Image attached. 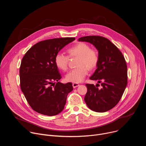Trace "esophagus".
<instances>
[{
	"label": "esophagus",
	"instance_id": "34e87169",
	"mask_svg": "<svg viewBox=\"0 0 146 146\" xmlns=\"http://www.w3.org/2000/svg\"><path fill=\"white\" fill-rule=\"evenodd\" d=\"M79 86H80V84H78V83H76V82L73 83V88H76V87H78Z\"/></svg>",
	"mask_w": 146,
	"mask_h": 146
}]
</instances>
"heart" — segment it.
Returning <instances> with one entry per match:
<instances>
[{
  "instance_id": "obj_1",
  "label": "heart",
  "mask_w": 146,
  "mask_h": 146,
  "mask_svg": "<svg viewBox=\"0 0 146 146\" xmlns=\"http://www.w3.org/2000/svg\"><path fill=\"white\" fill-rule=\"evenodd\" d=\"M70 57H77L75 69L71 70L66 75V80L72 82H80L84 79L88 72L96 67L98 64L99 56L98 51L91 48L85 43H77L67 50ZM56 67L62 71L68 69L69 56L62 53L57 54L54 58Z\"/></svg>"
}]
</instances>
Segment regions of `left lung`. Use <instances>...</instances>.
Instances as JSON below:
<instances>
[{"instance_id":"left-lung-1","label":"left lung","mask_w":146,"mask_h":146,"mask_svg":"<svg viewBox=\"0 0 146 146\" xmlns=\"http://www.w3.org/2000/svg\"><path fill=\"white\" fill-rule=\"evenodd\" d=\"M93 44L98 51L99 60L97 68L90 78L99 84H87L84 100L92 111L103 113L113 109L120 100L128 82L127 65L119 49L102 36H87L78 38Z\"/></svg>"}]
</instances>
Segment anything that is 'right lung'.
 <instances>
[{"label": "right lung", "instance_id": "right-lung-1", "mask_svg": "<svg viewBox=\"0 0 146 146\" xmlns=\"http://www.w3.org/2000/svg\"><path fill=\"white\" fill-rule=\"evenodd\" d=\"M74 40L65 37L41 41L24 56L19 68L21 89L35 111L52 116L64 110L67 96L73 88L72 82H58L62 77L54 58Z\"/></svg>", "mask_w": 146, "mask_h": 146}]
</instances>
